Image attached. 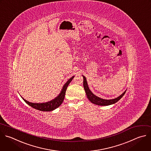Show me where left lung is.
<instances>
[{
    "instance_id": "8db88e82",
    "label": "left lung",
    "mask_w": 151,
    "mask_h": 151,
    "mask_svg": "<svg viewBox=\"0 0 151 151\" xmlns=\"http://www.w3.org/2000/svg\"><path fill=\"white\" fill-rule=\"evenodd\" d=\"M83 78V88L85 89V91L86 92V95L87 96V98H88V99L89 101L95 104V105H98V106H110L113 104H115L116 103H117L118 101L122 98V96L124 95V93H126V90L122 93L121 94L120 96H119L118 97L114 98V99H103L99 98L97 96H96L95 95H94L89 89V86L88 85V83L86 81V78L82 75Z\"/></svg>"
}]
</instances>
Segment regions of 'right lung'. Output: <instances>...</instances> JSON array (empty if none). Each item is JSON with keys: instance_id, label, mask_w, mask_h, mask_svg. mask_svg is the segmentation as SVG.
Masks as SVG:
<instances>
[{"instance_id": "obj_1", "label": "right lung", "mask_w": 151, "mask_h": 151, "mask_svg": "<svg viewBox=\"0 0 151 151\" xmlns=\"http://www.w3.org/2000/svg\"><path fill=\"white\" fill-rule=\"evenodd\" d=\"M73 78H74V76H72V78H70L66 82V83H65L60 93L55 98L53 99L52 100H51V101H48L46 103H31V102L27 101L26 99H25L21 96L27 104H28L29 106H31V107H32L36 110L42 111H53V110L56 109L57 108H58L63 103V100L65 99V93L66 91L67 87L68 86L69 84L70 83L72 80L73 79Z\"/></svg>"}]
</instances>
